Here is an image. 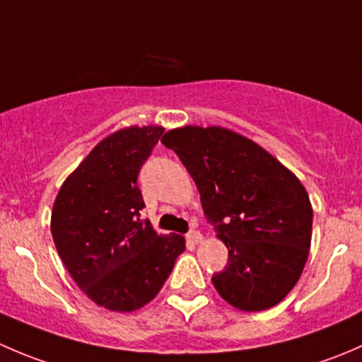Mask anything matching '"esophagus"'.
<instances>
[{
	"label": "esophagus",
	"mask_w": 362,
	"mask_h": 362,
	"mask_svg": "<svg viewBox=\"0 0 362 362\" xmlns=\"http://www.w3.org/2000/svg\"><path fill=\"white\" fill-rule=\"evenodd\" d=\"M187 240L191 243H199L203 240V236H202V233H199V231H189L187 233Z\"/></svg>",
	"instance_id": "34e87169"
}]
</instances>
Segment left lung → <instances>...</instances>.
<instances>
[{
  "mask_svg": "<svg viewBox=\"0 0 362 362\" xmlns=\"http://www.w3.org/2000/svg\"><path fill=\"white\" fill-rule=\"evenodd\" d=\"M202 196L206 221L228 247L211 276L217 293L245 312L282 301L301 276L313 211L301 182L272 154L222 127L185 126L160 138Z\"/></svg>",
  "mask_w": 362,
  "mask_h": 362,
  "instance_id": "left-lung-1",
  "label": "left lung"
}]
</instances>
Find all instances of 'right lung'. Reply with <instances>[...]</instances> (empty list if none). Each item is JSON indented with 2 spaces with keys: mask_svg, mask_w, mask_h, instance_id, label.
Wrapping results in <instances>:
<instances>
[{
  "mask_svg": "<svg viewBox=\"0 0 362 362\" xmlns=\"http://www.w3.org/2000/svg\"><path fill=\"white\" fill-rule=\"evenodd\" d=\"M163 127H127L105 138L66 178L52 210L59 257L96 305L133 312L154 299L185 250L180 235L140 221L138 175Z\"/></svg>",
  "mask_w": 362,
  "mask_h": 362,
  "instance_id": "add662e5",
  "label": "right lung"
}]
</instances>
